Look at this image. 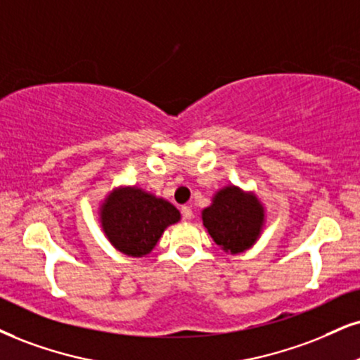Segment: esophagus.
I'll return each instance as SVG.
<instances>
[{"label":"esophagus","instance_id":"34e87169","mask_svg":"<svg viewBox=\"0 0 360 360\" xmlns=\"http://www.w3.org/2000/svg\"><path fill=\"white\" fill-rule=\"evenodd\" d=\"M181 217H184L185 220H190L193 217V212H192V207L190 205H184L181 207Z\"/></svg>","mask_w":360,"mask_h":360}]
</instances>
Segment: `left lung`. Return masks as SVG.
Segmentation results:
<instances>
[{
    "label": "left lung",
    "mask_w": 360,
    "mask_h": 360,
    "mask_svg": "<svg viewBox=\"0 0 360 360\" xmlns=\"http://www.w3.org/2000/svg\"><path fill=\"white\" fill-rule=\"evenodd\" d=\"M202 220L217 245L230 254H238L259 238L264 208L255 195L243 193L237 187H225L202 212Z\"/></svg>",
    "instance_id": "obj_1"
}]
</instances>
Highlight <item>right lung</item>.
<instances>
[{
  "instance_id": "add662e5",
  "label": "right lung",
  "mask_w": 360,
  "mask_h": 360,
  "mask_svg": "<svg viewBox=\"0 0 360 360\" xmlns=\"http://www.w3.org/2000/svg\"><path fill=\"white\" fill-rule=\"evenodd\" d=\"M179 220L180 212L172 203L140 188L115 190L101 207V227L108 240L131 257L150 254L163 230Z\"/></svg>"
}]
</instances>
